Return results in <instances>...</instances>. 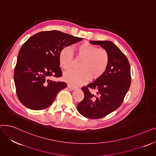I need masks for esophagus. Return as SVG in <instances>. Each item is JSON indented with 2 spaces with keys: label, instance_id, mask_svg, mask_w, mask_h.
I'll return each mask as SVG.
<instances>
[{
  "label": "esophagus",
  "instance_id": "obj_1",
  "mask_svg": "<svg viewBox=\"0 0 156 156\" xmlns=\"http://www.w3.org/2000/svg\"><path fill=\"white\" fill-rule=\"evenodd\" d=\"M68 87L69 89H71V90H75V89L76 88V87L73 86V85H71V84H70V83H68Z\"/></svg>",
  "mask_w": 156,
  "mask_h": 156
}]
</instances>
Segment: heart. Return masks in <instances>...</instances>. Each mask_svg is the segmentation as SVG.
Returning a JSON list of instances; mask_svg holds the SVG:
<instances>
[{
    "mask_svg": "<svg viewBox=\"0 0 156 156\" xmlns=\"http://www.w3.org/2000/svg\"><path fill=\"white\" fill-rule=\"evenodd\" d=\"M73 51L77 56L83 60L79 70H72L64 74V80L73 85L83 84L92 78L101 76L105 71L109 62V55L105 51L99 49L89 43H83L74 47ZM59 60L61 67L69 70L73 66V57L70 49L65 47L61 51Z\"/></svg>",
    "mask_w": 156,
    "mask_h": 156,
    "instance_id": "heart-1",
    "label": "heart"
}]
</instances>
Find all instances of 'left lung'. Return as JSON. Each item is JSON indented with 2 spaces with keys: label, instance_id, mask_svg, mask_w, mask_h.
Here are the masks:
<instances>
[{
  "label": "left lung",
  "instance_id": "left-lung-1",
  "mask_svg": "<svg viewBox=\"0 0 156 156\" xmlns=\"http://www.w3.org/2000/svg\"><path fill=\"white\" fill-rule=\"evenodd\" d=\"M100 45L109 55L105 72L94 82L81 90L84 99L77 105L78 111L85 118L99 119L116 110L121 105L131 84L130 66L126 55L110 41H90ZM89 88L97 90L94 95Z\"/></svg>",
  "mask_w": 156,
  "mask_h": 156
}]
</instances>
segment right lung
<instances>
[{"label": "right lung", "instance_id": "1", "mask_svg": "<svg viewBox=\"0 0 156 156\" xmlns=\"http://www.w3.org/2000/svg\"><path fill=\"white\" fill-rule=\"evenodd\" d=\"M76 37L57 31H41L31 37L18 53L14 80L20 102L28 109L42 110L50 106L67 84L49 78L61 77L59 55L62 48L80 42Z\"/></svg>", "mask_w": 156, "mask_h": 156}]
</instances>
